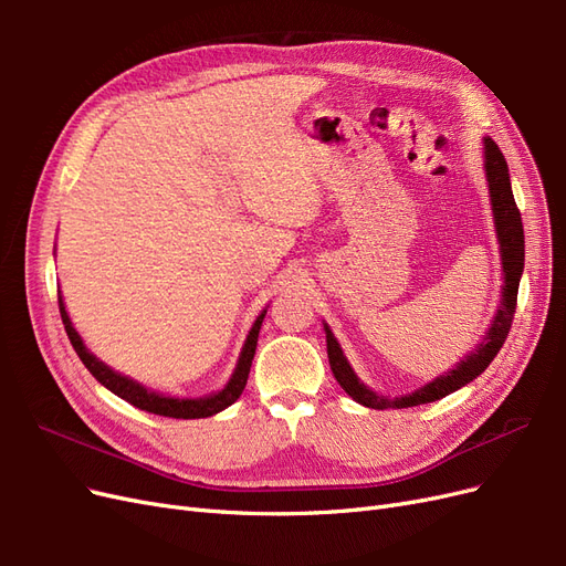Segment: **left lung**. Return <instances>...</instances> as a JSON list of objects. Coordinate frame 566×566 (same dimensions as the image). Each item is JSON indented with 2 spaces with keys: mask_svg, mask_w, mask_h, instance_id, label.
<instances>
[{
  "mask_svg": "<svg viewBox=\"0 0 566 566\" xmlns=\"http://www.w3.org/2000/svg\"><path fill=\"white\" fill-rule=\"evenodd\" d=\"M484 146H486V179H489V193H491V205H493L495 233H499L503 271H505L501 310H499V314H495L482 345H479L470 356L462 358V361L451 373L441 375V378L432 380L430 385H424V387L416 389L413 394H406V397H397V399L380 397V394H375L366 385L358 382L352 366L347 364L345 354H342V349L337 345V339L333 337L328 325H325V342H328L331 370L335 375V380L339 382V387L345 389L356 403H361L366 408H375V410L432 403L437 399L449 397L451 391L465 387L468 382H472L476 378V375H482L495 358V354H499L501 347L505 345L507 333L512 328V318H515L517 290H520V279L524 271V229H522V214L517 210L515 196H512V188H510L507 163L503 158V153L491 139H484Z\"/></svg>",
  "mask_w": 566,
  "mask_h": 566,
  "instance_id": "8db88e82",
  "label": "left lung"
}]
</instances>
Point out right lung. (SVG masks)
<instances>
[{
    "label": "right lung",
    "mask_w": 566,
    "mask_h": 566,
    "mask_svg": "<svg viewBox=\"0 0 566 566\" xmlns=\"http://www.w3.org/2000/svg\"><path fill=\"white\" fill-rule=\"evenodd\" d=\"M59 312L65 325V333L67 339H71L73 349L77 352L80 361L87 366V370L94 375V378L104 385L106 389H111L113 394H117L119 399L129 401L132 406H136L139 410H148V413H156V416H165V418H177V420H193V418H210L219 410L229 408L233 401H238L241 397L245 385H248V375H250V366H252V358H254V349H256V337H260V328H262V321L266 310L256 316L252 331L245 339V347L241 352V358H238V366L231 375L229 385L212 394V397H205V399H172V397H163V394L156 391H148L146 387H142L139 382H134L125 375L115 373L113 368H108L104 361H98L94 354H90V349L84 347L82 337L77 335V331L73 328L71 318H67V312L63 306V297L59 295Z\"/></svg>",
    "instance_id": "right-lung-1"
}]
</instances>
